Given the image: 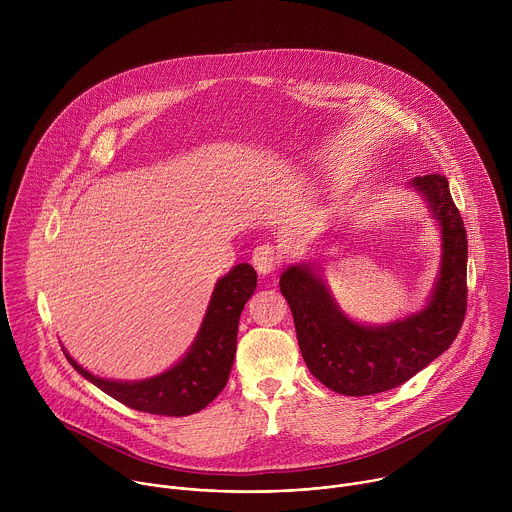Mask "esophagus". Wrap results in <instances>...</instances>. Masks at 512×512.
<instances>
[{"mask_svg": "<svg viewBox=\"0 0 512 512\" xmlns=\"http://www.w3.org/2000/svg\"><path fill=\"white\" fill-rule=\"evenodd\" d=\"M251 263L253 267L261 273V275H267L275 269L277 265V255H275V249L273 245H259L255 251H253V257H251Z\"/></svg>", "mask_w": 512, "mask_h": 512, "instance_id": "1", "label": "esophagus"}]
</instances>
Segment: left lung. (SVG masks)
<instances>
[{"label": "left lung", "instance_id": "8db88e82", "mask_svg": "<svg viewBox=\"0 0 512 512\" xmlns=\"http://www.w3.org/2000/svg\"><path fill=\"white\" fill-rule=\"evenodd\" d=\"M440 229V271L425 306L387 324H362L342 312L318 259L289 265L279 289L294 316L310 373L328 389L362 397L395 389L450 348L466 314L468 239L450 184L440 174L409 182Z\"/></svg>", "mask_w": 512, "mask_h": 512}]
</instances>
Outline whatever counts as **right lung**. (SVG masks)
<instances>
[{
  "mask_svg": "<svg viewBox=\"0 0 512 512\" xmlns=\"http://www.w3.org/2000/svg\"><path fill=\"white\" fill-rule=\"evenodd\" d=\"M257 287V273L249 263L235 265L214 283L212 296L186 354L156 377L115 381L89 373L62 346L64 356L89 383L119 403L154 415L182 417L204 409L229 381L237 352L239 318Z\"/></svg>",
  "mask_w": 512,
  "mask_h": 512,
  "instance_id": "right-lung-1",
  "label": "right lung"
}]
</instances>
